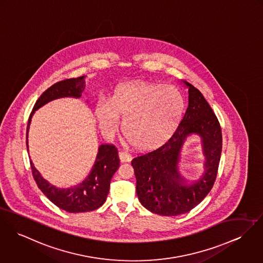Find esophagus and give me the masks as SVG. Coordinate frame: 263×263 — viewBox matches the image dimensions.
I'll return each instance as SVG.
<instances>
[{
  "mask_svg": "<svg viewBox=\"0 0 263 263\" xmlns=\"http://www.w3.org/2000/svg\"><path fill=\"white\" fill-rule=\"evenodd\" d=\"M119 157H120V160H121L122 162H129V161L132 160V156H131L129 153L124 152V151H121V152L119 153Z\"/></svg>",
  "mask_w": 263,
  "mask_h": 263,
  "instance_id": "34e87169",
  "label": "esophagus"
}]
</instances>
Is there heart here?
I'll return each instance as SVG.
<instances>
[{
  "label": "heart",
  "instance_id": "b5f03b06",
  "mask_svg": "<svg viewBox=\"0 0 263 263\" xmlns=\"http://www.w3.org/2000/svg\"><path fill=\"white\" fill-rule=\"evenodd\" d=\"M184 107V98L177 88L132 84L115 88L109 101L100 100L96 116L106 134L115 131L122 116L123 135L138 149L152 150L174 135Z\"/></svg>",
  "mask_w": 263,
  "mask_h": 263
}]
</instances>
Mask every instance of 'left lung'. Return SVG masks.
I'll list each match as a JSON object with an SVG mask.
<instances>
[{
	"label": "left lung",
	"instance_id": "1",
	"mask_svg": "<svg viewBox=\"0 0 263 263\" xmlns=\"http://www.w3.org/2000/svg\"><path fill=\"white\" fill-rule=\"evenodd\" d=\"M189 107L174 135L160 147L136 156L131 164L136 176L140 203L161 216H177L200 204L212 190L222 152V130L202 92L189 83ZM196 133L202 137L205 173L189 182L178 174L177 164L185 138Z\"/></svg>",
	"mask_w": 263,
	"mask_h": 263
}]
</instances>
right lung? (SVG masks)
I'll list each match as a JSON object with an SVG mask.
<instances>
[{
	"instance_id": "obj_1",
	"label": "right lung",
	"mask_w": 263,
	"mask_h": 263,
	"mask_svg": "<svg viewBox=\"0 0 263 263\" xmlns=\"http://www.w3.org/2000/svg\"><path fill=\"white\" fill-rule=\"evenodd\" d=\"M86 77L66 79L47 88L36 101L30 114L26 145L28 148V130L34 112L46 103L63 97L80 98L86 88ZM32 175L41 192L60 209L69 213H84L97 210L106 202L110 182L120 165L118 149L113 144H102L99 147L96 162L88 177L80 184L70 189H58L46 181L30 160Z\"/></svg>"
}]
</instances>
